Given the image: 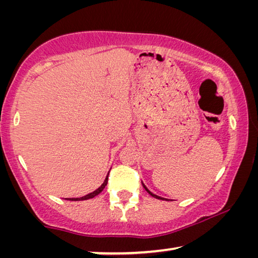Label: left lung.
Listing matches in <instances>:
<instances>
[{
  "label": "left lung",
  "instance_id": "left-lung-1",
  "mask_svg": "<svg viewBox=\"0 0 258 258\" xmlns=\"http://www.w3.org/2000/svg\"><path fill=\"white\" fill-rule=\"evenodd\" d=\"M142 185H143V187H145V189H146V191L148 192V194H149L150 196H152V197H154V198L160 199V200H168V199H166V198H161V197H159V196H157V195H155V194H152V192H151L149 189H148V187L145 185V183H143V182H142Z\"/></svg>",
  "mask_w": 258,
  "mask_h": 258
}]
</instances>
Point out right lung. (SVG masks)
<instances>
[{
	"label": "right lung",
	"mask_w": 258,
	"mask_h": 258,
	"mask_svg": "<svg viewBox=\"0 0 258 258\" xmlns=\"http://www.w3.org/2000/svg\"><path fill=\"white\" fill-rule=\"evenodd\" d=\"M108 176H109V173L107 174L106 178H104V181L101 185H100L97 190H94L93 192H91V194L84 196V197H81V198H66L67 200H72V202H80V200H87V199H91V198H94L95 196H98L100 192H101L104 187H106L107 183H108Z\"/></svg>",
	"instance_id": "obj_1"
}]
</instances>
